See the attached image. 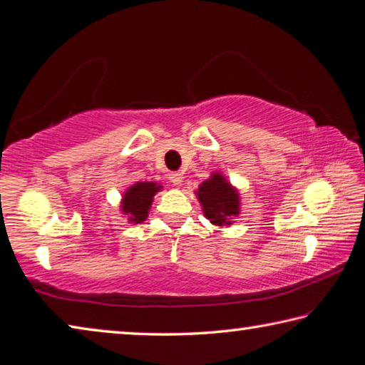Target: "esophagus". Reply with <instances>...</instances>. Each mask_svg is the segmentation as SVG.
<instances>
[{"mask_svg": "<svg viewBox=\"0 0 365 365\" xmlns=\"http://www.w3.org/2000/svg\"><path fill=\"white\" fill-rule=\"evenodd\" d=\"M170 181L173 182V184H176V186H181V182H182V173H171L170 175Z\"/></svg>", "mask_w": 365, "mask_h": 365, "instance_id": "1", "label": "esophagus"}]
</instances>
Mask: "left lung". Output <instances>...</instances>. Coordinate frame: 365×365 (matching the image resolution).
Wrapping results in <instances>:
<instances>
[{"label": "left lung", "instance_id": "obj_1", "mask_svg": "<svg viewBox=\"0 0 365 365\" xmlns=\"http://www.w3.org/2000/svg\"><path fill=\"white\" fill-rule=\"evenodd\" d=\"M205 218L215 226H230L232 218L241 213V197L239 190L222 173L215 171L195 190Z\"/></svg>", "mask_w": 365, "mask_h": 365}]
</instances>
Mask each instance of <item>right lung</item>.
Listing matches in <instances>:
<instances>
[{
  "instance_id": "1",
  "label": "right lung",
  "mask_w": 365,
  "mask_h": 365,
  "mask_svg": "<svg viewBox=\"0 0 365 365\" xmlns=\"http://www.w3.org/2000/svg\"><path fill=\"white\" fill-rule=\"evenodd\" d=\"M163 189L158 182L137 181L126 189L121 199V213L128 218L129 223H142L148 217L153 197Z\"/></svg>"
}]
</instances>
